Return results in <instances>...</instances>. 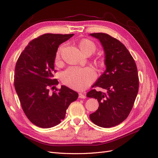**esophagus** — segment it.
I'll list each match as a JSON object with an SVG mask.
<instances>
[{
    "label": "esophagus",
    "mask_w": 158,
    "mask_h": 158,
    "mask_svg": "<svg viewBox=\"0 0 158 158\" xmlns=\"http://www.w3.org/2000/svg\"><path fill=\"white\" fill-rule=\"evenodd\" d=\"M78 96H79V98H81V99H85V95L82 93H79Z\"/></svg>",
    "instance_id": "obj_1"
}]
</instances>
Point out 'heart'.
Instances as JSON below:
<instances>
[{
    "mask_svg": "<svg viewBox=\"0 0 158 158\" xmlns=\"http://www.w3.org/2000/svg\"><path fill=\"white\" fill-rule=\"evenodd\" d=\"M80 50L85 55H91L96 50V45L95 43L88 39H82L78 43ZM63 47L57 50L55 60H59ZM103 64V63H101ZM96 73L94 69L91 67L78 68L72 66L66 69L62 74V80L63 82L70 88L76 90H83L87 88L93 82L95 78Z\"/></svg>",
    "mask_w": 158,
    "mask_h": 158,
    "instance_id": "heart-1",
    "label": "heart"
}]
</instances>
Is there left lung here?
I'll return each instance as SVG.
<instances>
[{"label": "left lung", "mask_w": 158, "mask_h": 158, "mask_svg": "<svg viewBox=\"0 0 158 158\" xmlns=\"http://www.w3.org/2000/svg\"><path fill=\"white\" fill-rule=\"evenodd\" d=\"M90 35L101 42L107 67L94 86L107 92L94 89L87 94V97L97 99L99 103L98 110L89 114V118L99 127H114L127 118L137 96L139 79L136 64L126 47L116 38L103 33Z\"/></svg>", "instance_id": "1"}]
</instances>
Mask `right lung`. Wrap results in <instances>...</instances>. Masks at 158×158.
I'll use <instances>...</instances> for the list:
<instances>
[{"instance_id":"right-lung-1","label":"right lung","mask_w":158,"mask_h":158,"mask_svg":"<svg viewBox=\"0 0 158 158\" xmlns=\"http://www.w3.org/2000/svg\"><path fill=\"white\" fill-rule=\"evenodd\" d=\"M74 34L45 33L31 41L16 62L14 87L23 112L35 125L51 128L59 124L78 94L53 78L54 62L59 46Z\"/></svg>"}]
</instances>
